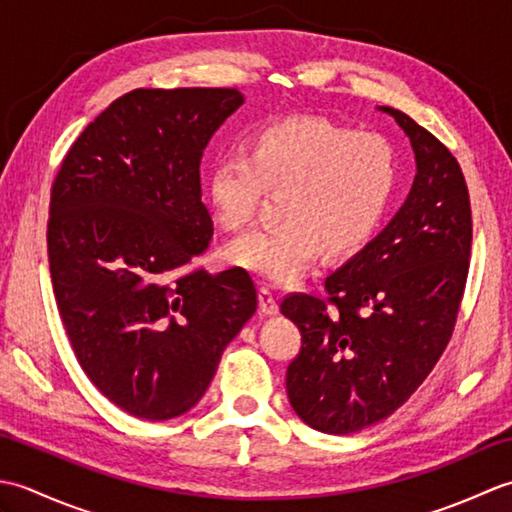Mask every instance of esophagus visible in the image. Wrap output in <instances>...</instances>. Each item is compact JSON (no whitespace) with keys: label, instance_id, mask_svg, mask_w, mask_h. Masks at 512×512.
<instances>
[{"label":"esophagus","instance_id":"34e87169","mask_svg":"<svg viewBox=\"0 0 512 512\" xmlns=\"http://www.w3.org/2000/svg\"><path fill=\"white\" fill-rule=\"evenodd\" d=\"M259 308H262V312L268 314V317H273V314L279 312V303H277L275 292L268 286L259 288Z\"/></svg>","mask_w":512,"mask_h":512}]
</instances>
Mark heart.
Returning a JSON list of instances; mask_svg holds the SVG:
<instances>
[{"label":"heart","instance_id":"heart-1","mask_svg":"<svg viewBox=\"0 0 512 512\" xmlns=\"http://www.w3.org/2000/svg\"><path fill=\"white\" fill-rule=\"evenodd\" d=\"M400 182L394 143L325 118H286L248 138L246 154L226 151L206 176L215 222L242 231L266 191L284 193V224L257 228L226 248V259L270 284H292L317 255L361 250L383 224Z\"/></svg>","mask_w":512,"mask_h":512}]
</instances>
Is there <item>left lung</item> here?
<instances>
[{
	"mask_svg": "<svg viewBox=\"0 0 512 512\" xmlns=\"http://www.w3.org/2000/svg\"><path fill=\"white\" fill-rule=\"evenodd\" d=\"M416 154L405 204L361 253L325 279L328 297L292 292L281 312L301 332L286 391L312 429L347 436L405 405L458 321L473 242L458 160L394 107Z\"/></svg>",
	"mask_w": 512,
	"mask_h": 512,
	"instance_id": "left-lung-1",
	"label": "left lung"
}]
</instances>
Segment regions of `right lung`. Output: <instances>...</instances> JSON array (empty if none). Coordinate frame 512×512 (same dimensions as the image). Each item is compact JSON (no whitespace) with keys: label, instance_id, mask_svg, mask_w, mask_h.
Wrapping results in <instances>:
<instances>
[{"label":"right lung","instance_id":"right-lung-1","mask_svg":"<svg viewBox=\"0 0 512 512\" xmlns=\"http://www.w3.org/2000/svg\"><path fill=\"white\" fill-rule=\"evenodd\" d=\"M235 88L132 90L83 129L54 178L48 262L76 361L116 407L169 420L195 407L257 310L242 268L198 262L213 237L204 147Z\"/></svg>","mask_w":512,"mask_h":512}]
</instances>
